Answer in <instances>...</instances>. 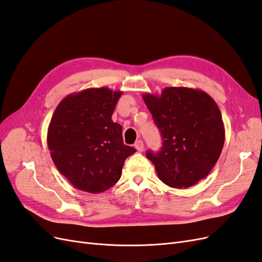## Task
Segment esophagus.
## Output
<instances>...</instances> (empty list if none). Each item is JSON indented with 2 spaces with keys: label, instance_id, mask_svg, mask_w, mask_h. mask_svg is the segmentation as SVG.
<instances>
[{
  "label": "esophagus",
  "instance_id": "esophagus-1",
  "mask_svg": "<svg viewBox=\"0 0 262 262\" xmlns=\"http://www.w3.org/2000/svg\"><path fill=\"white\" fill-rule=\"evenodd\" d=\"M134 147H136V148H137V150H139V152H142V150L144 149V144H143V142H142L141 140L137 141V142H136V144H134Z\"/></svg>",
  "mask_w": 262,
  "mask_h": 262
}]
</instances>
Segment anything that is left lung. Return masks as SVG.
Here are the masks:
<instances>
[{"label":"left lung","mask_w":262,"mask_h":262,"mask_svg":"<svg viewBox=\"0 0 262 262\" xmlns=\"http://www.w3.org/2000/svg\"><path fill=\"white\" fill-rule=\"evenodd\" d=\"M143 100L160 129L163 147L146 157L157 176L172 188H189L205 178L216 164L225 129L216 102L209 94L189 87H166Z\"/></svg>","instance_id":"1"}]
</instances>
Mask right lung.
I'll return each mask as SVG.
<instances>
[{
    "instance_id": "obj_1",
    "label": "right lung",
    "mask_w": 262,
    "mask_h": 262,
    "mask_svg": "<svg viewBox=\"0 0 262 262\" xmlns=\"http://www.w3.org/2000/svg\"><path fill=\"white\" fill-rule=\"evenodd\" d=\"M122 92L108 87L70 94L55 108L47 134L54 165L76 189L104 192L120 179L126 157L121 125L112 120Z\"/></svg>"
}]
</instances>
